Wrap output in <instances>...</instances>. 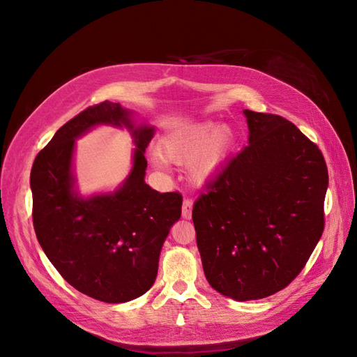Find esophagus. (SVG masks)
Returning <instances> with one entry per match:
<instances>
[{"label":"esophagus","instance_id":"34e87169","mask_svg":"<svg viewBox=\"0 0 357 357\" xmlns=\"http://www.w3.org/2000/svg\"><path fill=\"white\" fill-rule=\"evenodd\" d=\"M192 207H193V201L186 198L185 201H183V208H181V215L185 219H190L192 215Z\"/></svg>","mask_w":357,"mask_h":357}]
</instances>
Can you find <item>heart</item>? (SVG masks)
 I'll list each match as a JSON object with an SVG mask.
<instances>
[{"label":"heart","mask_w":357,"mask_h":357,"mask_svg":"<svg viewBox=\"0 0 357 357\" xmlns=\"http://www.w3.org/2000/svg\"><path fill=\"white\" fill-rule=\"evenodd\" d=\"M232 143L234 135L228 126L218 129L214 123L205 122L186 125L171 132L162 142L160 152L162 158L176 164H185L190 160V177L198 183H204L219 169L228 156ZM156 162L162 164V159L156 156Z\"/></svg>","instance_id":"b5f03b06"}]
</instances>
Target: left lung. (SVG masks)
I'll use <instances>...</instances> for the list:
<instances>
[{
	"instance_id": "left-lung-1",
	"label": "left lung",
	"mask_w": 357,
	"mask_h": 357,
	"mask_svg": "<svg viewBox=\"0 0 357 357\" xmlns=\"http://www.w3.org/2000/svg\"><path fill=\"white\" fill-rule=\"evenodd\" d=\"M248 144L193 204L205 277L236 301L287 287L325 229L328 167L320 149L287 119L244 110Z\"/></svg>"
}]
</instances>
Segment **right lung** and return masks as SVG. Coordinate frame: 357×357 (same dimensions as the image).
I'll list each match as a JSON object with an SVG mask.
<instances>
[{
	"label": "right lung",
	"instance_id": "obj_1",
	"mask_svg": "<svg viewBox=\"0 0 357 357\" xmlns=\"http://www.w3.org/2000/svg\"><path fill=\"white\" fill-rule=\"evenodd\" d=\"M100 123L132 129L135 167L117 192L83 200L72 190L73 139ZM152 138L153 128H134L121 104L104 101L61 126L32 164V223L41 248L67 283L107 304L153 286L162 244L181 215L180 192L159 193L144 183Z\"/></svg>",
	"mask_w": 357,
	"mask_h": 357
}]
</instances>
